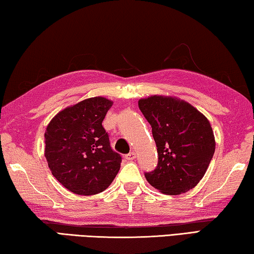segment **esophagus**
<instances>
[{
	"mask_svg": "<svg viewBox=\"0 0 254 254\" xmlns=\"http://www.w3.org/2000/svg\"><path fill=\"white\" fill-rule=\"evenodd\" d=\"M135 152L134 151H132V152H130V153H127V156H126V159L127 160H128V161H132V160H134L135 159Z\"/></svg>",
	"mask_w": 254,
	"mask_h": 254,
	"instance_id": "1",
	"label": "esophagus"
}]
</instances>
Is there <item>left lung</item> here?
Returning a JSON list of instances; mask_svg holds the SVG:
<instances>
[{"mask_svg":"<svg viewBox=\"0 0 254 254\" xmlns=\"http://www.w3.org/2000/svg\"><path fill=\"white\" fill-rule=\"evenodd\" d=\"M139 109L152 127L158 165L144 173L152 187L166 195L194 188L204 177L215 151L210 123L198 110L174 97L151 96Z\"/></svg>","mask_w":254,"mask_h":254,"instance_id":"1","label":"left lung"}]
</instances>
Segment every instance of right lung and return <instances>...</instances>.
I'll return each mask as SVG.
<instances>
[{
  "instance_id": "add662e5",
  "label": "right lung",
  "mask_w": 254,
  "mask_h": 254,
  "mask_svg": "<svg viewBox=\"0 0 254 254\" xmlns=\"http://www.w3.org/2000/svg\"><path fill=\"white\" fill-rule=\"evenodd\" d=\"M113 102L92 97L56 115L45 133L51 174L77 195H95L110 186L121 167L102 122Z\"/></svg>"
}]
</instances>
